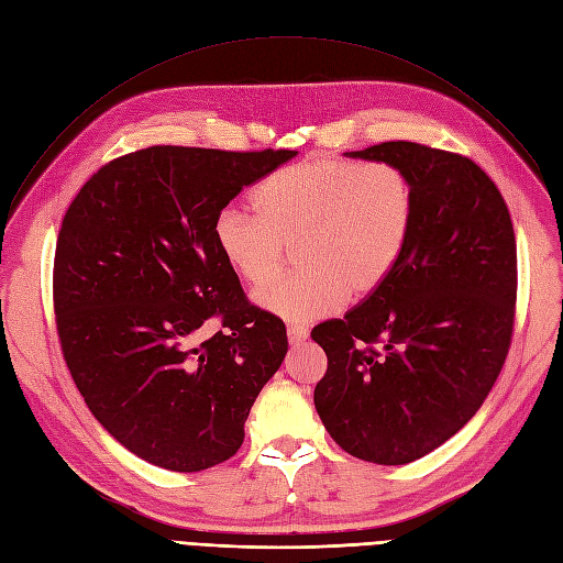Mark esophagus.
I'll return each mask as SVG.
<instances>
[{
    "mask_svg": "<svg viewBox=\"0 0 563 563\" xmlns=\"http://www.w3.org/2000/svg\"><path fill=\"white\" fill-rule=\"evenodd\" d=\"M286 335H288V342L296 346V344H302V342L307 340L309 331H307V325H300V323H290V325L286 328Z\"/></svg>",
    "mask_w": 563,
    "mask_h": 563,
    "instance_id": "1",
    "label": "esophagus"
}]
</instances>
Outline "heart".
I'll return each mask as SVG.
<instances>
[{"label":"heart","mask_w":563,"mask_h":563,"mask_svg":"<svg viewBox=\"0 0 563 563\" xmlns=\"http://www.w3.org/2000/svg\"><path fill=\"white\" fill-rule=\"evenodd\" d=\"M251 211H217L219 254L246 286L277 275L286 246L300 267L256 296L265 312L286 321L335 314L346 296L367 298L391 277L410 242L417 188L394 163L317 158L282 167L254 190Z\"/></svg>","instance_id":"1"}]
</instances>
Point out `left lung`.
<instances>
[{"label":"left lung","mask_w":563,"mask_h":563,"mask_svg":"<svg viewBox=\"0 0 563 563\" xmlns=\"http://www.w3.org/2000/svg\"><path fill=\"white\" fill-rule=\"evenodd\" d=\"M346 156L410 174L417 217L391 277L344 319L312 331L328 356L314 405L344 452L402 466L459 433L506 363L515 230L500 190L466 156L415 142Z\"/></svg>","instance_id":"left-lung-1"}]
</instances>
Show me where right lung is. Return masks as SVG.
<instances>
[{
  "label": "right lung",
  "mask_w": 563,
  "mask_h": 563,
  "mask_svg": "<svg viewBox=\"0 0 563 563\" xmlns=\"http://www.w3.org/2000/svg\"><path fill=\"white\" fill-rule=\"evenodd\" d=\"M296 153L148 146L97 169L67 209L53 265L63 354L95 419L153 466L198 473L235 454L288 352L211 225Z\"/></svg>",
  "instance_id": "right-lung-1"
}]
</instances>
